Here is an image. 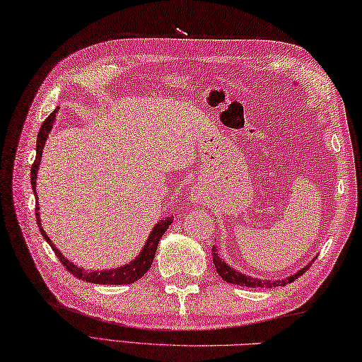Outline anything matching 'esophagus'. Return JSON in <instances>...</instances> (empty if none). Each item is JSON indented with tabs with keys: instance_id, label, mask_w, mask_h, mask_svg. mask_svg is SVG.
<instances>
[{
	"instance_id": "34e87169",
	"label": "esophagus",
	"mask_w": 362,
	"mask_h": 362,
	"mask_svg": "<svg viewBox=\"0 0 362 362\" xmlns=\"http://www.w3.org/2000/svg\"><path fill=\"white\" fill-rule=\"evenodd\" d=\"M194 199H199V197H197V196H194Z\"/></svg>"
}]
</instances>
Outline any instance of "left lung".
Listing matches in <instances>:
<instances>
[{
    "label": "left lung",
    "mask_w": 362,
    "mask_h": 362,
    "mask_svg": "<svg viewBox=\"0 0 362 362\" xmlns=\"http://www.w3.org/2000/svg\"><path fill=\"white\" fill-rule=\"evenodd\" d=\"M216 247L211 249V253H213V263L214 266H216V271L218 274L222 276V280H226L227 283H232V284H240V286H245V288H275V286H284V284L288 283H292L296 279H298V276H302L306 271H308L311 263L308 266H305L302 271H298L297 274L288 276V279L284 280H279V281H271V280H258V279H253V276H249V275H244V274H240L238 271H235V269L230 267L227 263H224L216 253Z\"/></svg>",
    "instance_id": "left-lung-1"
}]
</instances>
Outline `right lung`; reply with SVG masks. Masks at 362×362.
Instances as JSON below:
<instances>
[{
	"mask_svg": "<svg viewBox=\"0 0 362 362\" xmlns=\"http://www.w3.org/2000/svg\"><path fill=\"white\" fill-rule=\"evenodd\" d=\"M57 110H59V107L49 115L48 118L43 121L40 132H38V135H37V156H35L33 166H30V183H33L34 194H35L37 169H38V165H40L42 149L45 148V141H46V138H48V134H49V130L52 127L54 119H56ZM35 218H37L38 227H40L42 236L45 238L46 243L51 245V249L54 250V253H56V257L60 259V263L65 266L66 271L73 274L74 276H78L79 280H83L87 283H96V284H129V283L136 281L138 279H141V276L149 271V267H151L152 261H153V257H156V250H157L160 238L163 236V233L166 232L168 227L173 224V218L161 219L158 224L153 227V230L151 232L148 241H146L140 255H138L134 261H130L129 264L122 266V267H117V269H110V271H83V269L78 267L76 264H73L71 261H68L65 257H62V253H60L56 249V245L51 243L48 235L45 233V230L40 224V218H38V202H35Z\"/></svg>",
	"mask_w": 362,
	"mask_h": 362,
	"instance_id": "add662e5",
	"label": "right lung"
}]
</instances>
